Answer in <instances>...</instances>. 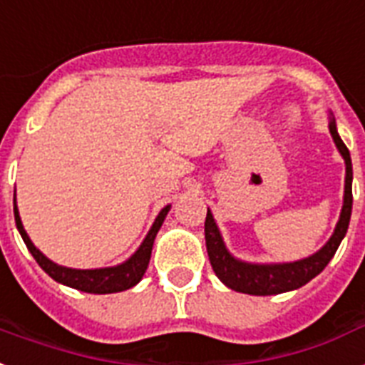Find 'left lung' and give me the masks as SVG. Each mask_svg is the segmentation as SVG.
Masks as SVG:
<instances>
[{
  "label": "left lung",
  "instance_id": "obj_1",
  "mask_svg": "<svg viewBox=\"0 0 365 365\" xmlns=\"http://www.w3.org/2000/svg\"><path fill=\"white\" fill-rule=\"evenodd\" d=\"M329 133H331L333 143L337 146L339 154L344 160V194L343 207L339 221L335 225L331 238L322 245L320 250L312 255L291 262H250L242 261L228 251L222 234L215 222L211 209H207L205 217V247H207L209 262L213 267V272L222 284L240 293L247 295H278L285 291H293L309 284L310 279L316 278L318 274L327 267L331 261L335 251L343 242L344 234L349 230L350 213H352V162H350V152L339 137L337 123L329 112Z\"/></svg>",
  "mask_w": 365,
  "mask_h": 365
}]
</instances>
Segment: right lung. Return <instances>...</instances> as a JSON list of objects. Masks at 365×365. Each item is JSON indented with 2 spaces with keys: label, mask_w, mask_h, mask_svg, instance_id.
I'll return each instance as SVG.
<instances>
[{
  "label": "right lung",
  "mask_w": 365,
  "mask_h": 365,
  "mask_svg": "<svg viewBox=\"0 0 365 365\" xmlns=\"http://www.w3.org/2000/svg\"><path fill=\"white\" fill-rule=\"evenodd\" d=\"M171 205L165 207L158 213L156 221L150 227L146 238L143 240V244L138 245V250L133 253L127 261L115 264V267H103V268H70L56 264L45 257L41 251L32 244V240L28 236V232L22 227L21 215H19V207H16V188H15V222L19 232H21L24 244H26L28 251L32 253L36 262L39 267L43 268L45 272L49 274L51 278L68 287H74V289L86 291V293H97V295H106V293H118V291H125L133 285H137L143 279L148 262H150L152 247H154V240H156L158 230L162 228L165 217H168Z\"/></svg>",
  "instance_id": "right-lung-1"
}]
</instances>
